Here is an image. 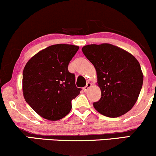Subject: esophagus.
<instances>
[{
  "instance_id": "34e87169",
  "label": "esophagus",
  "mask_w": 156,
  "mask_h": 156,
  "mask_svg": "<svg viewBox=\"0 0 156 156\" xmlns=\"http://www.w3.org/2000/svg\"><path fill=\"white\" fill-rule=\"evenodd\" d=\"M91 87H92V83H89V82H88V83H87V85H86V87H83V91H84V92H87V91L88 90V89L90 88Z\"/></svg>"
}]
</instances>
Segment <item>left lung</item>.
<instances>
[{"label": "left lung", "mask_w": 156, "mask_h": 156, "mask_svg": "<svg viewBox=\"0 0 156 156\" xmlns=\"http://www.w3.org/2000/svg\"><path fill=\"white\" fill-rule=\"evenodd\" d=\"M82 51L95 67L101 90L100 101L93 103L96 111L113 118L129 112L143 84L144 76L138 60L128 51L108 43L88 44Z\"/></svg>", "instance_id": "1"}]
</instances>
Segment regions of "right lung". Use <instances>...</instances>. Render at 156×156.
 I'll use <instances>...</instances> for the list:
<instances>
[{
  "label": "right lung",
  "instance_id": "right-lung-1",
  "mask_svg": "<svg viewBox=\"0 0 156 156\" xmlns=\"http://www.w3.org/2000/svg\"><path fill=\"white\" fill-rule=\"evenodd\" d=\"M78 49L73 44H53L38 52L25 66L23 96L44 119L55 121L67 116L72 108L71 101L80 94L75 75L67 68Z\"/></svg>",
  "mask_w": 156,
  "mask_h": 156
}]
</instances>
